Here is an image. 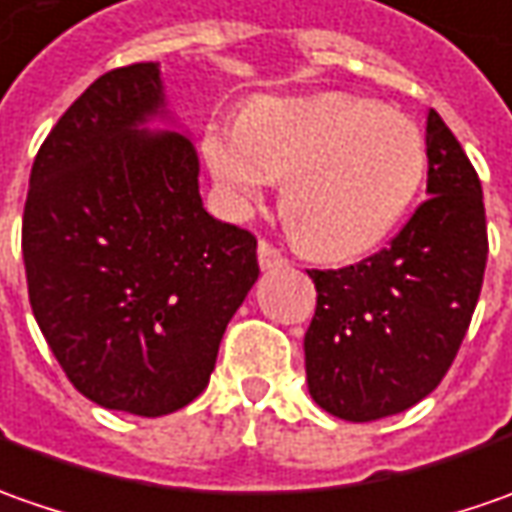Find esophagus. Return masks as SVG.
<instances>
[{"instance_id": "34e87169", "label": "esophagus", "mask_w": 512, "mask_h": 512, "mask_svg": "<svg viewBox=\"0 0 512 512\" xmlns=\"http://www.w3.org/2000/svg\"><path fill=\"white\" fill-rule=\"evenodd\" d=\"M257 263H260V269H263V272H272V269H283V266H289V260L280 255L272 243H266V240H260V246H257Z\"/></svg>"}]
</instances>
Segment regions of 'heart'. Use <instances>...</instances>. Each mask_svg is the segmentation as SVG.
<instances>
[{
	"instance_id": "1",
	"label": "heart",
	"mask_w": 512,
	"mask_h": 512,
	"mask_svg": "<svg viewBox=\"0 0 512 512\" xmlns=\"http://www.w3.org/2000/svg\"><path fill=\"white\" fill-rule=\"evenodd\" d=\"M201 152L235 212L260 206L286 178L294 235L309 255L337 263L377 252L425 181L414 121L348 93L257 98L243 118L212 121Z\"/></svg>"
}]
</instances>
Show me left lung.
I'll return each mask as SVG.
<instances>
[{
    "label": "left lung",
    "instance_id": "8db88e82",
    "mask_svg": "<svg viewBox=\"0 0 512 512\" xmlns=\"http://www.w3.org/2000/svg\"><path fill=\"white\" fill-rule=\"evenodd\" d=\"M428 201L388 249L345 269H311L317 309L306 331L311 399L337 419L408 411L448 374L476 309L487 263L482 184L462 144L428 110Z\"/></svg>",
    "mask_w": 512,
    "mask_h": 512
}]
</instances>
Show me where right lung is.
<instances>
[{
    "label": "right lung",
    "mask_w": 512,
    "mask_h": 512,
    "mask_svg": "<svg viewBox=\"0 0 512 512\" xmlns=\"http://www.w3.org/2000/svg\"><path fill=\"white\" fill-rule=\"evenodd\" d=\"M158 62L96 79L50 130L22 221L33 317L67 379L101 408L164 416L209 385L257 274L252 232L215 221Z\"/></svg>",
    "instance_id": "1"
}]
</instances>
